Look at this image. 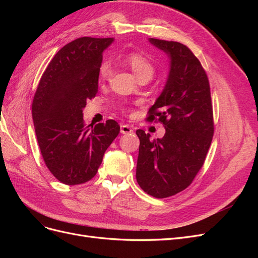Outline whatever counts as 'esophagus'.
Listing matches in <instances>:
<instances>
[{
	"mask_svg": "<svg viewBox=\"0 0 258 258\" xmlns=\"http://www.w3.org/2000/svg\"><path fill=\"white\" fill-rule=\"evenodd\" d=\"M120 132L122 135H128V134H134V129H132L128 124H121L120 126Z\"/></svg>",
	"mask_w": 258,
	"mask_h": 258,
	"instance_id": "1",
	"label": "esophagus"
}]
</instances>
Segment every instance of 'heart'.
<instances>
[{
	"mask_svg": "<svg viewBox=\"0 0 258 258\" xmlns=\"http://www.w3.org/2000/svg\"><path fill=\"white\" fill-rule=\"evenodd\" d=\"M127 64L132 69V71L139 77V80H150L156 71V67L152 59L142 51H130L126 58ZM112 67L107 61H103L99 67V77L101 81H106L111 76Z\"/></svg>",
	"mask_w": 258,
	"mask_h": 258,
	"instance_id": "obj_1",
	"label": "heart"
}]
</instances>
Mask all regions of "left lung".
<instances>
[{"label": "left lung", "instance_id": "1", "mask_svg": "<svg viewBox=\"0 0 258 258\" xmlns=\"http://www.w3.org/2000/svg\"><path fill=\"white\" fill-rule=\"evenodd\" d=\"M171 58L165 89L147 113L148 122L166 128L162 139L137 130L140 139L137 181L155 198H168L188 187L202 168L214 134L210 84L200 61L187 46L151 38Z\"/></svg>", "mask_w": 258, "mask_h": 258}]
</instances>
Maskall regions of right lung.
<instances>
[{
    "mask_svg": "<svg viewBox=\"0 0 258 258\" xmlns=\"http://www.w3.org/2000/svg\"><path fill=\"white\" fill-rule=\"evenodd\" d=\"M113 38L84 36L63 46L44 71L32 102L35 135L46 167L58 181L77 185L98 172L120 127L108 119L86 124L83 108L98 92L102 52Z\"/></svg>",
    "mask_w": 258,
    "mask_h": 258,
    "instance_id": "right-lung-1",
    "label": "right lung"
}]
</instances>
